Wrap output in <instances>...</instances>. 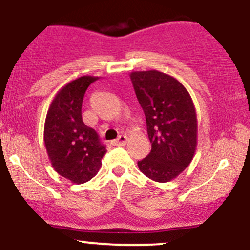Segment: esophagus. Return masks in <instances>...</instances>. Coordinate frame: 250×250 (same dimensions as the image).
<instances>
[{"instance_id":"1","label":"esophagus","mask_w":250,"mask_h":250,"mask_svg":"<svg viewBox=\"0 0 250 250\" xmlns=\"http://www.w3.org/2000/svg\"><path fill=\"white\" fill-rule=\"evenodd\" d=\"M125 142H127V135H120L116 140L112 141L114 146H125Z\"/></svg>"}]
</instances>
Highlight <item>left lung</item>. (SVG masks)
<instances>
[{"label": "left lung", "mask_w": 250, "mask_h": 250, "mask_svg": "<svg viewBox=\"0 0 250 250\" xmlns=\"http://www.w3.org/2000/svg\"><path fill=\"white\" fill-rule=\"evenodd\" d=\"M134 91L146 116L152 150L138 166L149 179H174L193 159L197 147V114L185 86L156 70L130 73Z\"/></svg>", "instance_id": "obj_1"}]
</instances>
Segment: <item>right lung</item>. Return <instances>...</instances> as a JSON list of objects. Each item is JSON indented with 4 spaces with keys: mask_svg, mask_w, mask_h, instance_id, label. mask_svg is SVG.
Returning <instances> with one entry per match:
<instances>
[{
    "mask_svg": "<svg viewBox=\"0 0 250 250\" xmlns=\"http://www.w3.org/2000/svg\"><path fill=\"white\" fill-rule=\"evenodd\" d=\"M98 77L83 76L62 86L46 115L43 141L56 172L75 184L97 174L106 153L97 133L82 119V104L89 85Z\"/></svg>",
    "mask_w": 250,
    "mask_h": 250,
    "instance_id": "1",
    "label": "right lung"
}]
</instances>
